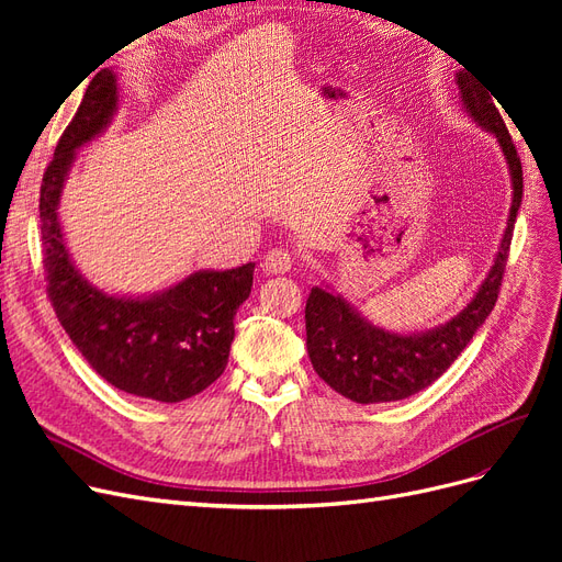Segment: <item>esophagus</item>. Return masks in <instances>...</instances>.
<instances>
[{
    "label": "esophagus",
    "instance_id": "34e87169",
    "mask_svg": "<svg viewBox=\"0 0 562 562\" xmlns=\"http://www.w3.org/2000/svg\"><path fill=\"white\" fill-rule=\"evenodd\" d=\"M262 267L269 274H285V271L293 269V252L288 248H271L265 255Z\"/></svg>",
    "mask_w": 562,
    "mask_h": 562
}]
</instances>
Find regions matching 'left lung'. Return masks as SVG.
Here are the masks:
<instances>
[{
    "mask_svg": "<svg viewBox=\"0 0 562 562\" xmlns=\"http://www.w3.org/2000/svg\"><path fill=\"white\" fill-rule=\"evenodd\" d=\"M457 87L473 122H479L497 138L508 164V173H512L514 201L504 239L479 293L446 326L427 333L398 335L382 330L351 310L339 295L323 291V288H312L307 307H304L310 361L323 382L356 403L401 401L436 382L495 310L516 215L522 201V166L504 119L497 105L492 103V93L464 70L457 75Z\"/></svg>",
    "mask_w": 562,
    "mask_h": 562,
    "instance_id": "1",
    "label": "left lung"
}]
</instances>
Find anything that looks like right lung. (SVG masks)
I'll use <instances>...</instances> for the list:
<instances>
[{
  "instance_id": "1",
  "label": "right lung",
  "mask_w": 562,
  "mask_h": 562,
  "mask_svg": "<svg viewBox=\"0 0 562 562\" xmlns=\"http://www.w3.org/2000/svg\"><path fill=\"white\" fill-rule=\"evenodd\" d=\"M114 112L116 79L112 70H100L44 171L40 220L46 293L60 326L100 378L133 396L178 403L225 372L234 316L250 295L255 265L194 271L149 297L105 295L79 274L58 223L60 192L75 149L95 138Z\"/></svg>"
}]
</instances>
